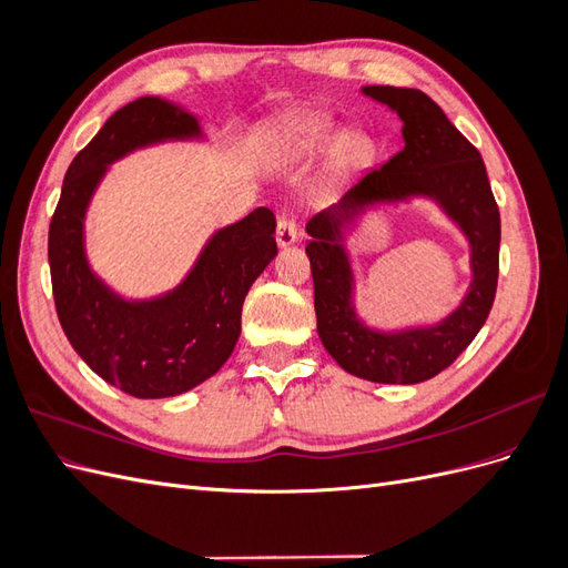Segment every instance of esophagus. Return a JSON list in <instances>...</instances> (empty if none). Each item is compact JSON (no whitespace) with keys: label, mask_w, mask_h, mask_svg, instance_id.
Listing matches in <instances>:
<instances>
[{"label":"esophagus","mask_w":568,"mask_h":568,"mask_svg":"<svg viewBox=\"0 0 568 568\" xmlns=\"http://www.w3.org/2000/svg\"><path fill=\"white\" fill-rule=\"evenodd\" d=\"M274 239H277V246H280V248H286V246H291V244H296L298 230H296V225H294V220L280 217L277 232H274Z\"/></svg>","instance_id":"obj_1"}]
</instances>
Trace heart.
I'll return each instance as SVG.
<instances>
[{"mask_svg": "<svg viewBox=\"0 0 568 568\" xmlns=\"http://www.w3.org/2000/svg\"><path fill=\"white\" fill-rule=\"evenodd\" d=\"M265 149L274 159L291 163H313L334 156L338 173H359L374 161L367 136L351 134L322 115H288L265 134Z\"/></svg>", "mask_w": 568, "mask_h": 568, "instance_id": "heart-1", "label": "heart"}]
</instances>
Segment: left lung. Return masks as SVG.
Returning <instances> with one entry per match:
<instances>
[{
	"mask_svg": "<svg viewBox=\"0 0 568 568\" xmlns=\"http://www.w3.org/2000/svg\"><path fill=\"white\" fill-rule=\"evenodd\" d=\"M403 120V151L307 222L322 346L348 374L374 384H419L450 367L486 324L500 270V211L484 159L432 97L407 88H363ZM434 200L468 239L473 282L453 314L432 325L376 331L356 315L347 236L382 204Z\"/></svg>",
	"mask_w": 568,
	"mask_h": 568,
	"instance_id": "left-lung-1",
	"label": "left lung"
}]
</instances>
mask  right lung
<instances>
[{"label": "right lung", "instance_id": "1", "mask_svg": "<svg viewBox=\"0 0 568 568\" xmlns=\"http://www.w3.org/2000/svg\"><path fill=\"white\" fill-rule=\"evenodd\" d=\"M199 118L161 97L115 111L73 159L49 225V270L59 322L92 372L134 398H173L227 363L251 284L277 255L274 215L255 209L217 230L186 277L153 298H125L92 270L84 220L111 163L163 142H203Z\"/></svg>", "mask_w": 568, "mask_h": 568}]
</instances>
